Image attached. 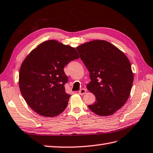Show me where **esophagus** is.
<instances>
[{
	"mask_svg": "<svg viewBox=\"0 0 153 153\" xmlns=\"http://www.w3.org/2000/svg\"><path fill=\"white\" fill-rule=\"evenodd\" d=\"M86 93V90L84 89V88H82V89L79 91V94L80 95H84Z\"/></svg>",
	"mask_w": 153,
	"mask_h": 153,
	"instance_id": "34e87169",
	"label": "esophagus"
}]
</instances>
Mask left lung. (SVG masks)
<instances>
[{
    "label": "left lung",
    "mask_w": 153,
    "mask_h": 153,
    "mask_svg": "<svg viewBox=\"0 0 153 153\" xmlns=\"http://www.w3.org/2000/svg\"><path fill=\"white\" fill-rule=\"evenodd\" d=\"M90 73L87 89L96 96L90 109L100 116H108L123 106L131 90L134 74L130 61L116 46L95 40L76 47Z\"/></svg>",
    "instance_id": "1"
}]
</instances>
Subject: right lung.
<instances>
[{"label": "right lung", "mask_w": 153, "mask_h": 153, "mask_svg": "<svg viewBox=\"0 0 153 153\" xmlns=\"http://www.w3.org/2000/svg\"><path fill=\"white\" fill-rule=\"evenodd\" d=\"M79 58L75 48L49 40L33 50L23 61L19 86L26 103L40 115L54 117L65 109L71 95L65 92L64 67Z\"/></svg>", "instance_id": "1"}]
</instances>
